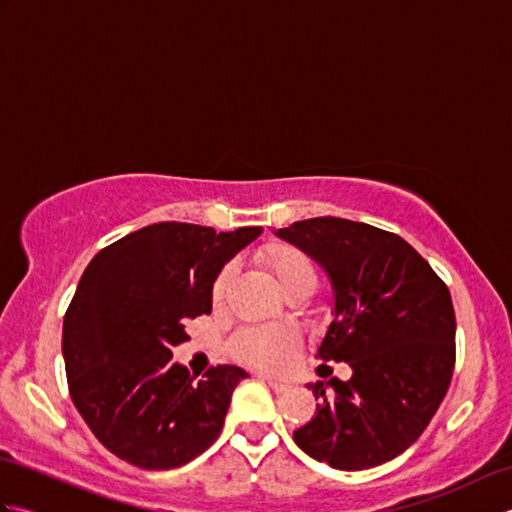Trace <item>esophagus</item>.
<instances>
[{
	"label": "esophagus",
	"mask_w": 512,
	"mask_h": 512,
	"mask_svg": "<svg viewBox=\"0 0 512 512\" xmlns=\"http://www.w3.org/2000/svg\"><path fill=\"white\" fill-rule=\"evenodd\" d=\"M262 380H266L268 383V387L275 391V394H284V391H288V383H281V380H275V378H270V376H259Z\"/></svg>",
	"instance_id": "34e87169"
}]
</instances>
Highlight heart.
Returning a JSON list of instances; mask_svg holds the SVG:
<instances>
[{
	"instance_id": "b5f03b06",
	"label": "heart",
	"mask_w": 512,
	"mask_h": 512,
	"mask_svg": "<svg viewBox=\"0 0 512 512\" xmlns=\"http://www.w3.org/2000/svg\"><path fill=\"white\" fill-rule=\"evenodd\" d=\"M262 264L268 268V273L277 279L279 288L284 292L303 290L306 295L314 290L319 279L317 264L312 262L308 253L301 248L290 244H268L262 250ZM233 270L231 266L222 268L217 273L211 299L213 303H220L226 295L228 284H231ZM301 347L299 332L286 323H273V325H250L242 328L233 339L228 350L239 363L264 369V372H284L286 367L292 365Z\"/></svg>"
}]
</instances>
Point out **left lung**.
<instances>
[{"label": "left lung", "instance_id": "1", "mask_svg": "<svg viewBox=\"0 0 512 512\" xmlns=\"http://www.w3.org/2000/svg\"><path fill=\"white\" fill-rule=\"evenodd\" d=\"M277 235L330 275L334 321L317 358L352 367L350 380L308 385L317 413L292 438L341 471L394 460L422 436L451 385L455 312L447 284L405 239L363 222L312 217ZM317 372L332 367L321 363Z\"/></svg>", "mask_w": 512, "mask_h": 512}]
</instances>
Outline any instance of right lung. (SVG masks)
I'll list each match as a JSON object with an SVG mask.
<instances>
[{
	"instance_id": "add662e5",
	"label": "right lung",
	"mask_w": 512,
	"mask_h": 512,
	"mask_svg": "<svg viewBox=\"0 0 512 512\" xmlns=\"http://www.w3.org/2000/svg\"><path fill=\"white\" fill-rule=\"evenodd\" d=\"M262 233H215L160 222L105 246L85 268L63 317V361L74 407L107 451L138 469H176L220 436L235 365L200 380L171 361L189 321L211 312L222 266Z\"/></svg>"
}]
</instances>
